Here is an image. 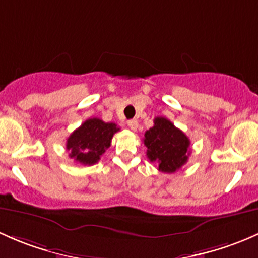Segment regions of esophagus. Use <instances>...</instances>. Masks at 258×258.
<instances>
[{
  "mask_svg": "<svg viewBox=\"0 0 258 258\" xmlns=\"http://www.w3.org/2000/svg\"><path fill=\"white\" fill-rule=\"evenodd\" d=\"M127 126L132 130V131H136L138 127V121L137 120H130L127 121Z\"/></svg>",
  "mask_w": 258,
  "mask_h": 258,
  "instance_id": "34e87169",
  "label": "esophagus"
}]
</instances>
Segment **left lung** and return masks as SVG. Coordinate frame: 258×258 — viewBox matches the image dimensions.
<instances>
[{"label": "left lung", "mask_w": 258, "mask_h": 258, "mask_svg": "<svg viewBox=\"0 0 258 258\" xmlns=\"http://www.w3.org/2000/svg\"><path fill=\"white\" fill-rule=\"evenodd\" d=\"M153 122L154 126L146 131L143 138L148 159L158 164L161 172H177L188 162L190 141L168 118L156 117Z\"/></svg>", "instance_id": "obj_1"}]
</instances>
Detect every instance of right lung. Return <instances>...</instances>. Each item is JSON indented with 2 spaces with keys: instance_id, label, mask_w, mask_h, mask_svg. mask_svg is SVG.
<instances>
[{
  "instance_id": "1",
  "label": "right lung",
  "mask_w": 258,
  "mask_h": 258,
  "mask_svg": "<svg viewBox=\"0 0 258 258\" xmlns=\"http://www.w3.org/2000/svg\"><path fill=\"white\" fill-rule=\"evenodd\" d=\"M117 131L120 128L113 122H104L96 117L89 118L68 137L69 157L83 165L97 163L111 146V140Z\"/></svg>"
}]
</instances>
